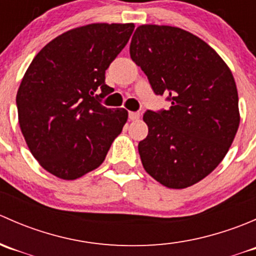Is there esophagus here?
I'll use <instances>...</instances> for the list:
<instances>
[{
	"label": "esophagus",
	"mask_w": 256,
	"mask_h": 256,
	"mask_svg": "<svg viewBox=\"0 0 256 256\" xmlns=\"http://www.w3.org/2000/svg\"><path fill=\"white\" fill-rule=\"evenodd\" d=\"M128 118H130L131 121H136L140 118V114L138 112H128Z\"/></svg>",
	"instance_id": "34e87169"
}]
</instances>
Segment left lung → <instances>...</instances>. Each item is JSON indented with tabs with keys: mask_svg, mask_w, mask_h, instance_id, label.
Instances as JSON below:
<instances>
[{
	"mask_svg": "<svg viewBox=\"0 0 256 256\" xmlns=\"http://www.w3.org/2000/svg\"><path fill=\"white\" fill-rule=\"evenodd\" d=\"M156 94L171 106L146 112L148 135L138 142L144 171L172 190L196 184L214 171L233 144L240 122L238 90L218 53L190 32L142 24L130 44Z\"/></svg>",
	"mask_w": 256,
	"mask_h": 256,
	"instance_id": "1",
	"label": "left lung"
}]
</instances>
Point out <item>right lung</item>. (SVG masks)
Wrapping results in <instances>:
<instances>
[{
	"mask_svg": "<svg viewBox=\"0 0 256 256\" xmlns=\"http://www.w3.org/2000/svg\"><path fill=\"white\" fill-rule=\"evenodd\" d=\"M134 23H92L73 28L34 56L17 92L18 122L38 164L62 180L89 174L104 162L122 131L128 110L96 99L112 92L105 70L122 50Z\"/></svg>",
	"mask_w": 256,
	"mask_h": 256,
	"instance_id": "add662e5",
	"label": "right lung"
}]
</instances>
